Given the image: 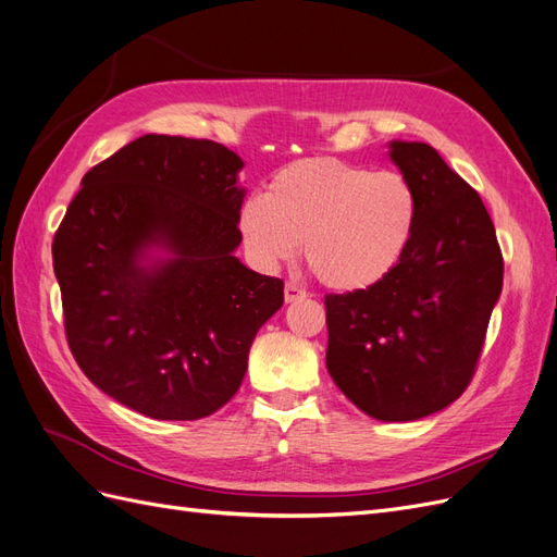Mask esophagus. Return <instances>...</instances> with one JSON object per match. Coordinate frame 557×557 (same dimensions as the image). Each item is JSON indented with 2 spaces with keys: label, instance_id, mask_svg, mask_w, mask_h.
<instances>
[{
  "label": "esophagus",
  "instance_id": "34e87169",
  "mask_svg": "<svg viewBox=\"0 0 557 557\" xmlns=\"http://www.w3.org/2000/svg\"><path fill=\"white\" fill-rule=\"evenodd\" d=\"M305 296H308V292H305L302 286H298V284H294V282H286V286H284V300H286V302L300 300V298H305Z\"/></svg>",
  "mask_w": 557,
  "mask_h": 557
}]
</instances>
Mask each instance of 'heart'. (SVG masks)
Masks as SVG:
<instances>
[{"label": "heart", "mask_w": 557, "mask_h": 557, "mask_svg": "<svg viewBox=\"0 0 557 557\" xmlns=\"http://www.w3.org/2000/svg\"><path fill=\"white\" fill-rule=\"evenodd\" d=\"M414 222V189L403 173L335 157L292 161L238 214L245 249L259 268L292 261L305 243L310 271L335 292L382 282L400 261Z\"/></svg>", "instance_id": "obj_1"}]
</instances>
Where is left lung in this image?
Segmentation results:
<instances>
[{"label":"left lung","instance_id":"8db88e82","mask_svg":"<svg viewBox=\"0 0 557 557\" xmlns=\"http://www.w3.org/2000/svg\"><path fill=\"white\" fill-rule=\"evenodd\" d=\"M391 159L414 189V231L382 282L326 296V368L368 417L417 421L470 386L505 261L481 196L435 148L393 140Z\"/></svg>","mask_w":557,"mask_h":557}]
</instances>
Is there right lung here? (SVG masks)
Masks as SVG:
<instances>
[{
    "label": "right lung",
    "instance_id": "right-lung-1",
    "mask_svg": "<svg viewBox=\"0 0 557 557\" xmlns=\"http://www.w3.org/2000/svg\"><path fill=\"white\" fill-rule=\"evenodd\" d=\"M243 159L206 138L146 134L89 169L52 240L64 331L85 376L159 421L226 405L284 282L236 257ZM152 244L172 257L152 269Z\"/></svg>",
    "mask_w": 557,
    "mask_h": 557
}]
</instances>
